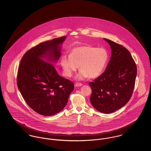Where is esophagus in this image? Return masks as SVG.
I'll return each instance as SVG.
<instances>
[{
    "instance_id": "1",
    "label": "esophagus",
    "mask_w": 151,
    "mask_h": 151,
    "mask_svg": "<svg viewBox=\"0 0 151 151\" xmlns=\"http://www.w3.org/2000/svg\"><path fill=\"white\" fill-rule=\"evenodd\" d=\"M83 86V84H81V83H76V84H75V86Z\"/></svg>"
}]
</instances>
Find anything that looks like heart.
<instances>
[{
	"label": "heart",
	"instance_id": "obj_1",
	"mask_svg": "<svg viewBox=\"0 0 151 151\" xmlns=\"http://www.w3.org/2000/svg\"><path fill=\"white\" fill-rule=\"evenodd\" d=\"M108 58V51L105 48L80 46L72 49L69 56L63 55L60 64L66 77H71L79 66L81 70L76 76L77 79L83 80L88 77L95 78L104 71Z\"/></svg>",
	"mask_w": 151,
	"mask_h": 151
}]
</instances>
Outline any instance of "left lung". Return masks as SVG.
I'll list each match as a JSON object with an SVG mask.
<instances>
[{
    "instance_id": "left-lung-1",
    "label": "left lung",
    "mask_w": 151,
    "mask_h": 151,
    "mask_svg": "<svg viewBox=\"0 0 151 151\" xmlns=\"http://www.w3.org/2000/svg\"><path fill=\"white\" fill-rule=\"evenodd\" d=\"M111 49L106 70L90 82V102L104 113H113L123 107L129 100L135 86L137 66L129 51L124 46L104 38Z\"/></svg>"
}]
</instances>
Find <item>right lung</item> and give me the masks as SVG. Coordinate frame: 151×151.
<instances>
[{
	"mask_svg": "<svg viewBox=\"0 0 151 151\" xmlns=\"http://www.w3.org/2000/svg\"><path fill=\"white\" fill-rule=\"evenodd\" d=\"M66 37L47 41L28 50L19 67L17 84L27 105L46 116L62 110L74 89L72 81L59 75L53 63L61 55Z\"/></svg>",
	"mask_w": 151,
	"mask_h": 151,
	"instance_id": "right-lung-1",
	"label": "right lung"
}]
</instances>
